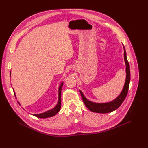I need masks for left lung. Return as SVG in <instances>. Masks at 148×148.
<instances>
[{
    "mask_svg": "<svg viewBox=\"0 0 148 148\" xmlns=\"http://www.w3.org/2000/svg\"><path fill=\"white\" fill-rule=\"evenodd\" d=\"M124 49V59L126 63V78L125 83V86L123 88V90L121 95L117 97L116 99L108 103H93L87 100L86 98L84 97L82 93L80 91L82 99L84 104L91 111L95 112H99V113H108L114 111L115 110L117 109L123 103L126 97V95L128 94V91L129 89L130 86V82L131 79V75H130V68L128 61L126 58V53L125 51V47L123 46Z\"/></svg>",
    "mask_w": 148,
    "mask_h": 148,
    "instance_id": "obj_1",
    "label": "left lung"
}]
</instances>
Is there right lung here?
<instances>
[{"mask_svg":"<svg viewBox=\"0 0 148 148\" xmlns=\"http://www.w3.org/2000/svg\"><path fill=\"white\" fill-rule=\"evenodd\" d=\"M63 86V82L61 84V85L59 87V94H58V102L57 105H56V107L53 108V109L49 110L46 112H43V113L38 114H34V116L39 117V118H47V117H50L55 116L56 114H57L59 112V111L61 109V90ZM15 94V93H14Z\"/></svg>","mask_w":148,"mask_h":148,"instance_id":"obj_1","label":"right lung"}]
</instances>
